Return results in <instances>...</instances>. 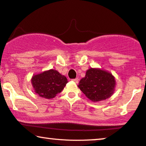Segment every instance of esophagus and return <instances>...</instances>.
I'll list each match as a JSON object with an SVG mask.
<instances>
[{
  "label": "esophagus",
  "mask_w": 146,
  "mask_h": 146,
  "mask_svg": "<svg viewBox=\"0 0 146 146\" xmlns=\"http://www.w3.org/2000/svg\"><path fill=\"white\" fill-rule=\"evenodd\" d=\"M72 82H74L76 83V84H78V82H79V79H78V78H75V79H72Z\"/></svg>",
  "instance_id": "esophagus-1"
}]
</instances>
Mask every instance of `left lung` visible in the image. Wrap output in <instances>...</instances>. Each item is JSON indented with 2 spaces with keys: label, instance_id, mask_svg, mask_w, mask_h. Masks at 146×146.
I'll return each instance as SVG.
<instances>
[{
  "label": "left lung",
  "instance_id": "left-lung-1",
  "mask_svg": "<svg viewBox=\"0 0 146 146\" xmlns=\"http://www.w3.org/2000/svg\"><path fill=\"white\" fill-rule=\"evenodd\" d=\"M115 80L111 74L100 69H89L78 87L89 99L98 102L109 98L113 93Z\"/></svg>",
  "mask_w": 146,
  "mask_h": 146
}]
</instances>
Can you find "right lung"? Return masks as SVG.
<instances>
[{"label":"right lung","instance_id":"1","mask_svg":"<svg viewBox=\"0 0 146 146\" xmlns=\"http://www.w3.org/2000/svg\"><path fill=\"white\" fill-rule=\"evenodd\" d=\"M31 82L36 93L42 98L50 99L62 91L68 80L57 70L51 69L34 76Z\"/></svg>","mask_w":146,"mask_h":146}]
</instances>
